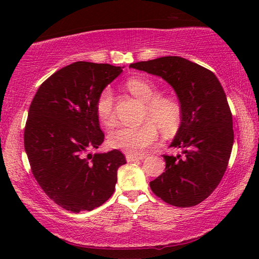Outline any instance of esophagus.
Returning <instances> with one entry per match:
<instances>
[{
    "mask_svg": "<svg viewBox=\"0 0 259 259\" xmlns=\"http://www.w3.org/2000/svg\"><path fill=\"white\" fill-rule=\"evenodd\" d=\"M125 159H126V161H128V162H135V161L145 159V156H144V155H131V154H128V155L125 156Z\"/></svg>",
    "mask_w": 259,
    "mask_h": 259,
    "instance_id": "34e87169",
    "label": "esophagus"
}]
</instances>
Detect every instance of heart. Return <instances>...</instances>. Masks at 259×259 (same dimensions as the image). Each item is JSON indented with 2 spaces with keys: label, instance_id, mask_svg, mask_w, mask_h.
Listing matches in <instances>:
<instances>
[{
  "label": "heart",
  "instance_id": "heart-1",
  "mask_svg": "<svg viewBox=\"0 0 259 259\" xmlns=\"http://www.w3.org/2000/svg\"><path fill=\"white\" fill-rule=\"evenodd\" d=\"M128 89L135 97L146 104L145 116L153 121L165 133L176 130L181 120V106L176 100L169 97H157L159 91L150 81L143 78H131L126 82ZM96 114L103 124L111 126L115 121L114 96L109 88L99 94L96 102ZM157 138V129L152 121L136 126H120L109 134V145L122 150L131 155H139Z\"/></svg>",
  "mask_w": 259,
  "mask_h": 259
}]
</instances>
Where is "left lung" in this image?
Here are the masks:
<instances>
[{
    "label": "left lung",
    "instance_id": "obj_1",
    "mask_svg": "<svg viewBox=\"0 0 259 259\" xmlns=\"http://www.w3.org/2000/svg\"><path fill=\"white\" fill-rule=\"evenodd\" d=\"M131 68L163 78L181 104L182 122L170 147L182 154L163 155L165 171L151 190L175 207L205 200L226 171L234 142L233 121L224 89L209 69L177 56L130 64Z\"/></svg>",
    "mask_w": 259,
    "mask_h": 259
}]
</instances>
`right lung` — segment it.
<instances>
[{"label":"right lung","mask_w":259,"mask_h":259,"mask_svg":"<svg viewBox=\"0 0 259 259\" xmlns=\"http://www.w3.org/2000/svg\"><path fill=\"white\" fill-rule=\"evenodd\" d=\"M122 68L76 61L47 78L29 106L24 144L32 172L46 194L68 211H90L106 202L117 169L126 163L117 150L89 153L104 142L96 102Z\"/></svg>","instance_id":"add662e5"}]
</instances>
